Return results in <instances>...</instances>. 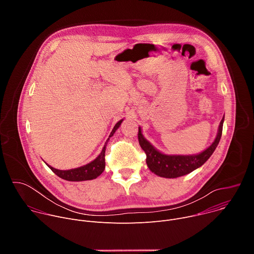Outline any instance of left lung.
Listing matches in <instances>:
<instances>
[{"label": "left lung", "mask_w": 254, "mask_h": 254, "mask_svg": "<svg viewBox=\"0 0 254 254\" xmlns=\"http://www.w3.org/2000/svg\"><path fill=\"white\" fill-rule=\"evenodd\" d=\"M223 122L224 118L220 123L218 133H217V136L211 146L201 154L192 156H168L160 153L142 136L140 127H138V142L143 152L146 153L147 165L149 169L156 175L164 178H178L198 169L211 157L217 146H218L222 135Z\"/></svg>", "instance_id": "8db88e82"}]
</instances>
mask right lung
Segmentation results:
<instances>
[{"instance_id":"obj_1","label":"right lung","mask_w":254,"mask_h":254,"mask_svg":"<svg viewBox=\"0 0 254 254\" xmlns=\"http://www.w3.org/2000/svg\"><path fill=\"white\" fill-rule=\"evenodd\" d=\"M123 120L120 121L114 127L113 131L111 132L110 136H112L115 131L119 128V127L121 126ZM106 143V142H105ZM105 146L106 144H104V147L100 153V155L94 160L92 161L91 163L85 165V166H82L80 168H76V169H72V170H67V171H62V170H57V169H54L52 167H50L48 165V167L52 170V172L54 174H56L58 177L66 180V181H77V182H79V181H86V180H92V179H95L97 178L103 171H104V168H105V159H104V153H105Z\"/></svg>"}]
</instances>
